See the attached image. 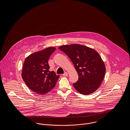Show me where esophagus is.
Here are the masks:
<instances>
[{
    "label": "esophagus",
    "mask_w": 130,
    "mask_h": 130,
    "mask_svg": "<svg viewBox=\"0 0 130 130\" xmlns=\"http://www.w3.org/2000/svg\"><path fill=\"white\" fill-rule=\"evenodd\" d=\"M63 76H68V73L67 72H66L64 74H62Z\"/></svg>",
    "instance_id": "obj_1"
}]
</instances>
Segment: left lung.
Segmentation results:
<instances>
[{"mask_svg":"<svg viewBox=\"0 0 130 130\" xmlns=\"http://www.w3.org/2000/svg\"><path fill=\"white\" fill-rule=\"evenodd\" d=\"M58 49L69 57L74 64L78 79L73 84L74 89L83 94H90L101 86L106 74V67L99 53L85 45H63Z\"/></svg>","mask_w":130,"mask_h":130,"instance_id":"1","label":"left lung"}]
</instances>
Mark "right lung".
<instances>
[{"label":"right lung","instance_id":"add662e5","mask_svg":"<svg viewBox=\"0 0 130 130\" xmlns=\"http://www.w3.org/2000/svg\"><path fill=\"white\" fill-rule=\"evenodd\" d=\"M56 47H49L26 57L23 63L21 76L26 86L40 94L48 93L56 86L59 77L55 72L49 71L48 63Z\"/></svg>","mask_w":130,"mask_h":130}]
</instances>
